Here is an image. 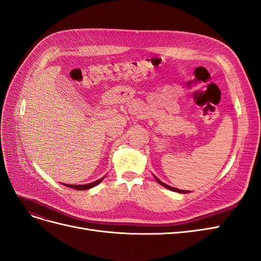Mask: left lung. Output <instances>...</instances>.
<instances>
[{
	"mask_svg": "<svg viewBox=\"0 0 261 261\" xmlns=\"http://www.w3.org/2000/svg\"><path fill=\"white\" fill-rule=\"evenodd\" d=\"M155 179H156V181L158 183H159L160 185H162L163 187H165V188H168V189H170V191H173V192H177V193H181V194H185V193H188V192H185V191H180V189H177V188H174V187H171V186H169V185H167V184H164V183H162L161 180H159L156 177H155Z\"/></svg>",
	"mask_w": 261,
	"mask_h": 261,
	"instance_id": "left-lung-1",
	"label": "left lung"
}]
</instances>
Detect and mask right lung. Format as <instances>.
I'll list each match as a JSON object with an SVG mask.
<instances>
[{
	"mask_svg": "<svg viewBox=\"0 0 261 261\" xmlns=\"http://www.w3.org/2000/svg\"><path fill=\"white\" fill-rule=\"evenodd\" d=\"M105 177H102L96 181H93V183H90V184H86V185H68V184H65V186L69 187V188H74V189H77V191H86V189H89L91 187H94L96 185H98L99 183H101L102 179H103Z\"/></svg>",
	"mask_w": 261,
	"mask_h": 261,
	"instance_id": "obj_1",
	"label": "right lung"
}]
</instances>
